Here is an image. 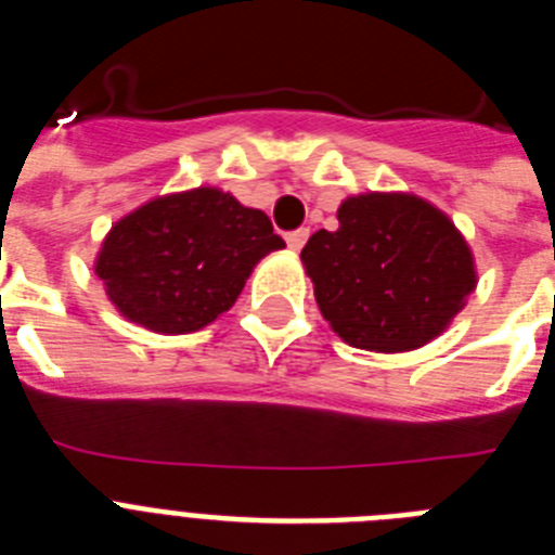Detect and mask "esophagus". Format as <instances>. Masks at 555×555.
<instances>
[{"mask_svg": "<svg viewBox=\"0 0 555 555\" xmlns=\"http://www.w3.org/2000/svg\"><path fill=\"white\" fill-rule=\"evenodd\" d=\"M306 242H308V228L292 230V233L286 235V244H288V249H294V253H300V249L306 247Z\"/></svg>", "mask_w": 555, "mask_h": 555, "instance_id": "1", "label": "esophagus"}]
</instances>
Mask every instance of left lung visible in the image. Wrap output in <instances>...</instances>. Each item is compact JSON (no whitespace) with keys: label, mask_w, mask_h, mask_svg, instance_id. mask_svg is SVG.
<instances>
[{"label":"left lung","mask_w":555,"mask_h":555,"mask_svg":"<svg viewBox=\"0 0 555 555\" xmlns=\"http://www.w3.org/2000/svg\"><path fill=\"white\" fill-rule=\"evenodd\" d=\"M300 258L322 317L347 345L403 352L448 327L475 288L473 255L442 210L411 194H361Z\"/></svg>","instance_id":"1"}]
</instances>
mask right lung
I'll use <instances>...</instances> for the list:
<instances>
[{
    "instance_id": "obj_1",
    "label": "right lung",
    "mask_w": 555,
    "mask_h": 555,
    "mask_svg": "<svg viewBox=\"0 0 555 555\" xmlns=\"http://www.w3.org/2000/svg\"><path fill=\"white\" fill-rule=\"evenodd\" d=\"M283 247L263 210L219 189H194L152 199L113 224L96 274L127 320L191 333L228 311L255 263Z\"/></svg>"
}]
</instances>
